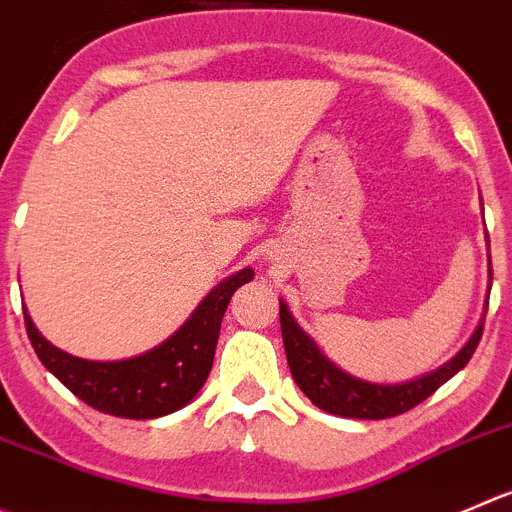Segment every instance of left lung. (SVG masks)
<instances>
[{
	"instance_id": "1",
	"label": "left lung",
	"mask_w": 512,
	"mask_h": 512,
	"mask_svg": "<svg viewBox=\"0 0 512 512\" xmlns=\"http://www.w3.org/2000/svg\"><path fill=\"white\" fill-rule=\"evenodd\" d=\"M279 316L286 359H289V369L301 392L319 410L332 412V415L339 417H354V420H387V417H397L425 402L437 387H442L452 374H457L470 362L472 352L478 349L480 337H483L485 324L483 319V324L475 329V334L462 347V352H457V357H452L450 362L442 364L435 372L405 384H372L334 367L316 349V344L306 337L304 329L296 324L284 301L279 306Z\"/></svg>"
}]
</instances>
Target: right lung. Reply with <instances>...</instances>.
I'll return each instance as SVG.
<instances>
[{
	"instance_id": "add662e5",
	"label": "right lung",
	"mask_w": 512,
	"mask_h": 512,
	"mask_svg": "<svg viewBox=\"0 0 512 512\" xmlns=\"http://www.w3.org/2000/svg\"><path fill=\"white\" fill-rule=\"evenodd\" d=\"M253 279V269L228 276L201 301L178 332L140 357L87 362L52 347L24 309V326L40 362L92 410L128 420H153L188 405L208 379L218 332L233 291Z\"/></svg>"
}]
</instances>
